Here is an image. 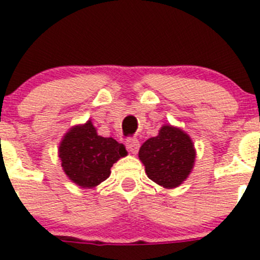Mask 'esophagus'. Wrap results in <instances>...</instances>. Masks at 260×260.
Listing matches in <instances>:
<instances>
[{
	"label": "esophagus",
	"mask_w": 260,
	"mask_h": 260,
	"mask_svg": "<svg viewBox=\"0 0 260 260\" xmlns=\"http://www.w3.org/2000/svg\"><path fill=\"white\" fill-rule=\"evenodd\" d=\"M139 147H140L139 142H138V139H135V138L127 139V142H126V148H127L133 154H137L138 150H139Z\"/></svg>",
	"instance_id": "obj_1"
}]
</instances>
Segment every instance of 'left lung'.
<instances>
[{"label": "left lung", "instance_id": "8db88e82", "mask_svg": "<svg viewBox=\"0 0 260 260\" xmlns=\"http://www.w3.org/2000/svg\"><path fill=\"white\" fill-rule=\"evenodd\" d=\"M195 158L191 138L172 125H163L157 137L149 138L139 149L147 176L166 189L180 186L189 177Z\"/></svg>", "mask_w": 260, "mask_h": 260}]
</instances>
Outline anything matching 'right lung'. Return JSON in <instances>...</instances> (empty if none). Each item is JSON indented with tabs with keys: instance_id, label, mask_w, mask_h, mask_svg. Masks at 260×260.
Listing matches in <instances>:
<instances>
[{
	"instance_id": "obj_1",
	"label": "right lung",
	"mask_w": 260,
	"mask_h": 260,
	"mask_svg": "<svg viewBox=\"0 0 260 260\" xmlns=\"http://www.w3.org/2000/svg\"><path fill=\"white\" fill-rule=\"evenodd\" d=\"M125 155V147L113 138L98 135L91 120L69 128L58 145L63 172L83 189H93L107 180L113 163Z\"/></svg>"
}]
</instances>
